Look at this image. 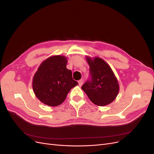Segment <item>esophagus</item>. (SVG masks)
<instances>
[{
  "label": "esophagus",
  "mask_w": 154,
  "mask_h": 154,
  "mask_svg": "<svg viewBox=\"0 0 154 154\" xmlns=\"http://www.w3.org/2000/svg\"><path fill=\"white\" fill-rule=\"evenodd\" d=\"M83 80H82V79H81V80L78 81V84H79V86H80V87H81L83 85Z\"/></svg>",
  "instance_id": "obj_1"
}]
</instances>
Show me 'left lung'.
I'll return each mask as SVG.
<instances>
[{
	"label": "left lung",
	"instance_id": "left-lung-1",
	"mask_svg": "<svg viewBox=\"0 0 154 154\" xmlns=\"http://www.w3.org/2000/svg\"><path fill=\"white\" fill-rule=\"evenodd\" d=\"M89 65L91 80L82 87L88 98L97 106H105L113 102L119 91L118 79L109 65L99 57L86 56Z\"/></svg>",
	"mask_w": 154,
	"mask_h": 154
}]
</instances>
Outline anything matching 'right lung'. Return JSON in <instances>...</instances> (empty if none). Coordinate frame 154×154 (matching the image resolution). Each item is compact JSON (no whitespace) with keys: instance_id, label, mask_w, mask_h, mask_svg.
Here are the masks:
<instances>
[{"instance_id":"add662e5","label":"right lung","mask_w":154,"mask_h":154,"mask_svg":"<svg viewBox=\"0 0 154 154\" xmlns=\"http://www.w3.org/2000/svg\"><path fill=\"white\" fill-rule=\"evenodd\" d=\"M67 58L54 55L41 63L32 78V90L42 103L51 106L62 104L72 88L78 85L67 69Z\"/></svg>"}]
</instances>
